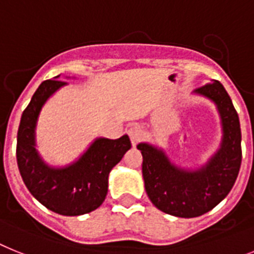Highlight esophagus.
Here are the masks:
<instances>
[{
	"mask_svg": "<svg viewBox=\"0 0 254 254\" xmlns=\"http://www.w3.org/2000/svg\"><path fill=\"white\" fill-rule=\"evenodd\" d=\"M127 134H129V137H130L131 144H133V146H137L138 142H139V140L142 139V137H143V130H142L140 127H138V125H133L131 127H129Z\"/></svg>",
	"mask_w": 254,
	"mask_h": 254,
	"instance_id": "obj_1",
	"label": "esophagus"
}]
</instances>
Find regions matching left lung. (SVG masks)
Wrapping results in <instances>:
<instances>
[{"label":"left lung","instance_id":"8db88e82","mask_svg":"<svg viewBox=\"0 0 254 254\" xmlns=\"http://www.w3.org/2000/svg\"><path fill=\"white\" fill-rule=\"evenodd\" d=\"M192 94L212 102L221 123L219 147L205 163L181 167L156 144L140 142L137 146L143 156L142 174L150 200L161 212L182 218L199 217L218 205L231 191L242 164L239 116L223 85L213 81Z\"/></svg>","mask_w":254,"mask_h":254}]
</instances>
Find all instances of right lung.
I'll return each instance as SVG.
<instances>
[{
	"instance_id": "1",
	"label": "right lung",
	"mask_w": 254,
	"mask_h": 254,
	"mask_svg": "<svg viewBox=\"0 0 254 254\" xmlns=\"http://www.w3.org/2000/svg\"><path fill=\"white\" fill-rule=\"evenodd\" d=\"M59 77L61 74L44 81L23 112L16 160L25 186L36 200L62 216H81L102 205L107 196L111 170L130 150L131 143L127 134L119 139L98 137L72 163L58 167L46 163L37 150L36 130L46 102L68 85Z\"/></svg>"
}]
</instances>
